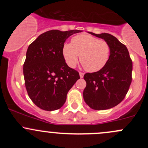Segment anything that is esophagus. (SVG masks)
<instances>
[{
    "label": "esophagus",
    "instance_id": "esophagus-1",
    "mask_svg": "<svg viewBox=\"0 0 148 148\" xmlns=\"http://www.w3.org/2000/svg\"><path fill=\"white\" fill-rule=\"evenodd\" d=\"M84 73L83 72H79V76H80V77H81V78H83V77H84Z\"/></svg>",
    "mask_w": 148,
    "mask_h": 148
}]
</instances>
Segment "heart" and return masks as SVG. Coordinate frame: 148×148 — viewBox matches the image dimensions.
Instances as JSON below:
<instances>
[{
	"label": "heart",
	"instance_id": "heart-1",
	"mask_svg": "<svg viewBox=\"0 0 148 148\" xmlns=\"http://www.w3.org/2000/svg\"><path fill=\"white\" fill-rule=\"evenodd\" d=\"M62 55L69 67H75L80 56V62L85 69L89 72H97L108 62L110 46L104 40L81 34L73 37L71 44H65L63 46Z\"/></svg>",
	"mask_w": 148,
	"mask_h": 148
}]
</instances>
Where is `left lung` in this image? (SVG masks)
Wrapping results in <instances>:
<instances>
[{"label": "left lung", "mask_w": 148, "mask_h": 148, "mask_svg": "<svg viewBox=\"0 0 148 148\" xmlns=\"http://www.w3.org/2000/svg\"><path fill=\"white\" fill-rule=\"evenodd\" d=\"M89 34L108 43L110 56L102 69L84 74L86 86L84 89L83 97L86 104L93 110H108L125 99L132 82V62L126 46L114 36L107 33Z\"/></svg>", "instance_id": "8db88e82"}]
</instances>
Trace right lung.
I'll return each instance as SVG.
<instances>
[{
    "instance_id": "add662e5",
    "label": "right lung",
    "mask_w": 148,
    "mask_h": 148,
    "mask_svg": "<svg viewBox=\"0 0 148 148\" xmlns=\"http://www.w3.org/2000/svg\"><path fill=\"white\" fill-rule=\"evenodd\" d=\"M82 31L51 30L41 34L28 46L23 64L25 86L30 99L46 111L60 109L69 89L80 79L62 55L66 40Z\"/></svg>"
}]
</instances>
